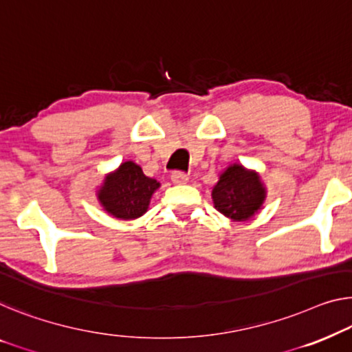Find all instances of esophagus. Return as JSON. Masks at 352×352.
I'll return each mask as SVG.
<instances>
[{
    "label": "esophagus",
    "instance_id": "obj_1",
    "mask_svg": "<svg viewBox=\"0 0 352 352\" xmlns=\"http://www.w3.org/2000/svg\"><path fill=\"white\" fill-rule=\"evenodd\" d=\"M170 180L175 183V185H183V183L188 182V174L183 170H174L170 175Z\"/></svg>",
    "mask_w": 352,
    "mask_h": 352
}]
</instances>
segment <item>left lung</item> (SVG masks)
Listing matches in <instances>:
<instances>
[{
    "mask_svg": "<svg viewBox=\"0 0 352 352\" xmlns=\"http://www.w3.org/2000/svg\"><path fill=\"white\" fill-rule=\"evenodd\" d=\"M214 208L224 217L235 221H245L261 208L265 190L259 182V175L234 164L219 177L212 191Z\"/></svg>",
    "mask_w": 352,
    "mask_h": 352,
    "instance_id": "obj_1",
    "label": "left lung"
}]
</instances>
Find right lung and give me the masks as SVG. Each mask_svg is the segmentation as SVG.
Instances as JSON below:
<instances>
[{
  "mask_svg": "<svg viewBox=\"0 0 352 352\" xmlns=\"http://www.w3.org/2000/svg\"><path fill=\"white\" fill-rule=\"evenodd\" d=\"M158 186L160 183L146 177L138 164L126 161L106 178L99 201L115 218L134 219L146 212L151 194Z\"/></svg>",
  "mask_w": 352,
  "mask_h": 352,
  "instance_id": "right-lung-1",
  "label": "right lung"
}]
</instances>
